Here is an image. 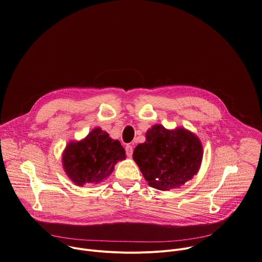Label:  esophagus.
<instances>
[{
	"label": "esophagus",
	"instance_id": "1",
	"mask_svg": "<svg viewBox=\"0 0 262 262\" xmlns=\"http://www.w3.org/2000/svg\"><path fill=\"white\" fill-rule=\"evenodd\" d=\"M126 154H127V156L129 157V158H131L132 157V154H133V147H132V145H127L126 146Z\"/></svg>",
	"mask_w": 262,
	"mask_h": 262
}]
</instances>
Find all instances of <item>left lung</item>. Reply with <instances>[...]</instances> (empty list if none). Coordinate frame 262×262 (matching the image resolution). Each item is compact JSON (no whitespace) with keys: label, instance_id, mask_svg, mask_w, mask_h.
<instances>
[{"label":"left lung","instance_id":"1","mask_svg":"<svg viewBox=\"0 0 262 262\" xmlns=\"http://www.w3.org/2000/svg\"><path fill=\"white\" fill-rule=\"evenodd\" d=\"M133 160L149 186L170 190L179 188L199 172L203 145L185 128L169 130L157 124L146 131L145 141L135 147Z\"/></svg>","mask_w":262,"mask_h":262}]
</instances>
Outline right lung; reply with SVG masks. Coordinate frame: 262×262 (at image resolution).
I'll use <instances>...</instances> for the list:
<instances>
[{"mask_svg":"<svg viewBox=\"0 0 262 262\" xmlns=\"http://www.w3.org/2000/svg\"><path fill=\"white\" fill-rule=\"evenodd\" d=\"M126 159L119 140L110 137L101 128H94L80 141H71L62 152V167L68 177L78 186L103 182L118 162Z\"/></svg>","mask_w":262,"mask_h":262,"instance_id":"right-lung-1","label":"right lung"}]
</instances>
